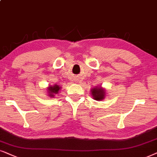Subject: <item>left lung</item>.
Wrapping results in <instances>:
<instances>
[{
    "label": "left lung",
    "instance_id": "left-lung-1",
    "mask_svg": "<svg viewBox=\"0 0 157 157\" xmlns=\"http://www.w3.org/2000/svg\"><path fill=\"white\" fill-rule=\"evenodd\" d=\"M90 90H91L92 96H93V99H95V100L100 101V100H103L105 97V89L103 88V87H101L100 86L94 87V88L91 89Z\"/></svg>",
    "mask_w": 157,
    "mask_h": 157
}]
</instances>
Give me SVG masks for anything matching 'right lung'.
I'll use <instances>...</instances> for the list:
<instances>
[{
	"label": "right lung",
	"instance_id": "add662e5",
	"mask_svg": "<svg viewBox=\"0 0 157 157\" xmlns=\"http://www.w3.org/2000/svg\"><path fill=\"white\" fill-rule=\"evenodd\" d=\"M61 90V87H59V85H50L47 87V91L48 94H49V97H54V95L59 93V91Z\"/></svg>",
	"mask_w": 157,
	"mask_h": 157
}]
</instances>
